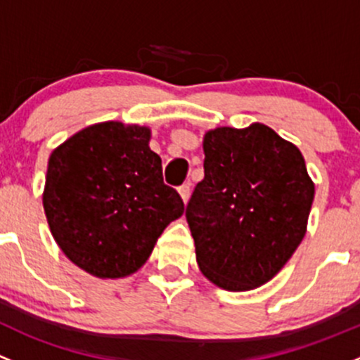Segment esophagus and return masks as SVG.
<instances>
[{
	"label": "esophagus",
	"instance_id": "1",
	"mask_svg": "<svg viewBox=\"0 0 360 360\" xmlns=\"http://www.w3.org/2000/svg\"><path fill=\"white\" fill-rule=\"evenodd\" d=\"M179 195H181V198H183L184 203H186L188 200H190V195H191L190 183H186V184H183V186H179Z\"/></svg>",
	"mask_w": 360,
	"mask_h": 360
}]
</instances>
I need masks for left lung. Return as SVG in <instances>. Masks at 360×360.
Masks as SVG:
<instances>
[{
    "instance_id": "left-lung-1",
    "label": "left lung",
    "mask_w": 360,
    "mask_h": 360,
    "mask_svg": "<svg viewBox=\"0 0 360 360\" xmlns=\"http://www.w3.org/2000/svg\"><path fill=\"white\" fill-rule=\"evenodd\" d=\"M205 177L186 207L200 271L219 288L248 291L274 278L307 231L314 183L293 143L264 124L203 138Z\"/></svg>"
}]
</instances>
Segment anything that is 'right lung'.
<instances>
[{
    "label": "right lung",
    "mask_w": 360,
    "mask_h": 360,
    "mask_svg": "<svg viewBox=\"0 0 360 360\" xmlns=\"http://www.w3.org/2000/svg\"><path fill=\"white\" fill-rule=\"evenodd\" d=\"M145 126L100 122L75 132L48 160L43 207L67 259L101 279L126 278L148 260L184 203L164 184Z\"/></svg>",
    "instance_id": "add662e5"
}]
</instances>
